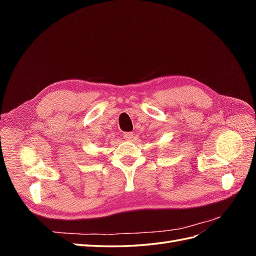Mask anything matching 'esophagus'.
Returning a JSON list of instances; mask_svg holds the SVG:
<instances>
[{"label": "esophagus", "instance_id": "esophagus-1", "mask_svg": "<svg viewBox=\"0 0 256 256\" xmlns=\"http://www.w3.org/2000/svg\"><path fill=\"white\" fill-rule=\"evenodd\" d=\"M132 136H134V134H131V132H125L122 134V138H125V140H130L131 138H132Z\"/></svg>", "mask_w": 256, "mask_h": 256}]
</instances>
